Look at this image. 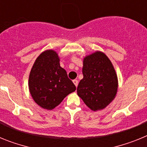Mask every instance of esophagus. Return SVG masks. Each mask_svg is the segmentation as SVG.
Instances as JSON below:
<instances>
[{
	"instance_id": "1",
	"label": "esophagus",
	"mask_w": 147,
	"mask_h": 147,
	"mask_svg": "<svg viewBox=\"0 0 147 147\" xmlns=\"http://www.w3.org/2000/svg\"><path fill=\"white\" fill-rule=\"evenodd\" d=\"M73 82H74V85H76V87L78 86V83H79V82H78V80H73Z\"/></svg>"
}]
</instances>
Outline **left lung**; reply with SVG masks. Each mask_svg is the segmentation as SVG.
<instances>
[{"label": "left lung", "instance_id": "obj_1", "mask_svg": "<svg viewBox=\"0 0 147 147\" xmlns=\"http://www.w3.org/2000/svg\"><path fill=\"white\" fill-rule=\"evenodd\" d=\"M82 74L77 87L78 96L93 111L105 108L118 90L117 75L110 59L100 51L87 56L83 61Z\"/></svg>", "mask_w": 147, "mask_h": 147}]
</instances>
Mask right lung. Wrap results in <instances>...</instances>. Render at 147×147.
Listing matches in <instances>:
<instances>
[{
  "label": "right lung",
  "mask_w": 147,
  "mask_h": 147,
  "mask_svg": "<svg viewBox=\"0 0 147 147\" xmlns=\"http://www.w3.org/2000/svg\"><path fill=\"white\" fill-rule=\"evenodd\" d=\"M28 87L34 102L46 110L54 109L66 96L76 90L53 50L45 51L37 58L30 72Z\"/></svg>",
  "instance_id": "obj_1"
}]
</instances>
